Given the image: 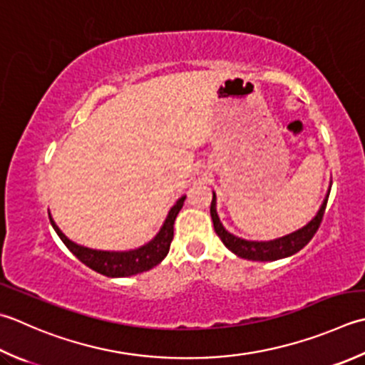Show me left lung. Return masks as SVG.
<instances>
[{
	"label": "left lung",
	"mask_w": 365,
	"mask_h": 365,
	"mask_svg": "<svg viewBox=\"0 0 365 365\" xmlns=\"http://www.w3.org/2000/svg\"><path fill=\"white\" fill-rule=\"evenodd\" d=\"M329 192H331V187L327 190V195L324 197L323 204H321L319 210L317 212V215L313 217L309 223L302 227H299L297 231H292L287 235H282V237H277L272 240H247V239L237 237V235H234L227 231L223 226V223L220 221V217L217 213L215 191H213V197L210 204V217L218 237L221 239V242H223L225 247L227 250H231L235 256L248 261H262V262L277 261V259H283V258H288V256L296 255L299 250H302L312 240L313 235H315V232L318 231L321 220H323L327 199H329Z\"/></svg>",
	"instance_id": "1"
}]
</instances>
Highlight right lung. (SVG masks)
<instances>
[{"mask_svg": "<svg viewBox=\"0 0 365 365\" xmlns=\"http://www.w3.org/2000/svg\"><path fill=\"white\" fill-rule=\"evenodd\" d=\"M185 199H187V195L178 197L177 202L170 207L166 220H164L160 231L156 232L152 240H148L147 244L138 248L126 250V252H109V250H95L78 245L61 232V230L56 226L50 213L48 218L50 225H52L55 232L58 234L63 244L68 247L69 252L73 253L78 261H82L85 266H88L98 274H103L112 278H121L147 272V270L158 266V264L166 258L169 253L170 242H173L174 237V221L178 215V212L182 209Z\"/></svg>", "mask_w": 365, "mask_h": 365, "instance_id": "right-lung-1", "label": "right lung"}]
</instances>
